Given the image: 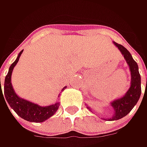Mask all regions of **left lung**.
<instances>
[{
    "label": "left lung",
    "mask_w": 147,
    "mask_h": 147,
    "mask_svg": "<svg viewBox=\"0 0 147 147\" xmlns=\"http://www.w3.org/2000/svg\"><path fill=\"white\" fill-rule=\"evenodd\" d=\"M114 44L121 51L124 59H126L131 72V86L127 93L120 98L116 99L110 102V105L114 109V115L109 120H118L126 116L133 110L135 105L138 103L142 93L141 88V76L138 71V65L133 59L132 55L124 47L114 42ZM90 110V107H88Z\"/></svg>",
    "instance_id": "left-lung-1"
}]
</instances>
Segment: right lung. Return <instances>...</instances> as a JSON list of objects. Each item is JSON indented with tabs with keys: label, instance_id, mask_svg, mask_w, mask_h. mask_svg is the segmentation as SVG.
Instances as JSON below:
<instances>
[{
	"label": "right lung",
	"instance_id": "right-lung-1",
	"mask_svg": "<svg viewBox=\"0 0 147 147\" xmlns=\"http://www.w3.org/2000/svg\"><path fill=\"white\" fill-rule=\"evenodd\" d=\"M22 52H23V51H20L18 57H17V59H15V61H14V63L10 65V67L9 69L8 74L5 76V83H4V95L5 96L3 97H5L4 100L5 99L6 100V101L8 102L9 106L22 119H24L29 122L41 123V122L47 120L50 117H51V116L53 115L58 110L59 103V102H56V103L51 105H48V106H40L38 105L34 104V103L30 102L28 100H26L24 99L19 97L18 95L14 92V90L13 89L12 84H11V74H12V72H13L14 66L16 65V64L18 63V61L20 59V57ZM65 88H66V87L63 88L62 91H64ZM0 92L1 93L2 92L1 86Z\"/></svg>",
	"mask_w": 147,
	"mask_h": 147
}]
</instances>
